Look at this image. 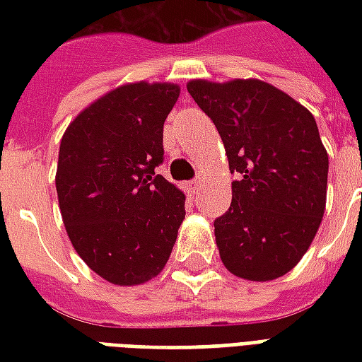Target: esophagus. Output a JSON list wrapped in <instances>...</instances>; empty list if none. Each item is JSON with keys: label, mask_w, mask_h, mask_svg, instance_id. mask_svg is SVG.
Returning a JSON list of instances; mask_svg holds the SVG:
<instances>
[{"label": "esophagus", "mask_w": 362, "mask_h": 362, "mask_svg": "<svg viewBox=\"0 0 362 362\" xmlns=\"http://www.w3.org/2000/svg\"><path fill=\"white\" fill-rule=\"evenodd\" d=\"M199 186H202V178H194L192 182H188V189L189 192H194V194L199 189Z\"/></svg>", "instance_id": "1"}]
</instances>
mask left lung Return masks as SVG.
<instances>
[{"label": "left lung", "instance_id": "left-lung-1", "mask_svg": "<svg viewBox=\"0 0 362 362\" xmlns=\"http://www.w3.org/2000/svg\"><path fill=\"white\" fill-rule=\"evenodd\" d=\"M228 157L233 202L215 219L223 264L236 277L272 281L291 272L326 209L327 153L316 119L295 98L258 79L189 81Z\"/></svg>", "mask_w": 362, "mask_h": 362}]
</instances>
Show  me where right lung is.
<instances>
[{"label":"right lung","instance_id":"right-lung-1","mask_svg":"<svg viewBox=\"0 0 362 362\" xmlns=\"http://www.w3.org/2000/svg\"><path fill=\"white\" fill-rule=\"evenodd\" d=\"M173 83H132L100 96L69 124L56 173L59 211L83 262L114 285H139L168 262L184 194L155 173Z\"/></svg>","mask_w":362,"mask_h":362}]
</instances>
